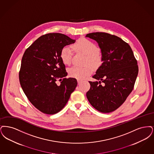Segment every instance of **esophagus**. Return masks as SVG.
Instances as JSON below:
<instances>
[{
  "instance_id": "34e87169",
  "label": "esophagus",
  "mask_w": 154,
  "mask_h": 154,
  "mask_svg": "<svg viewBox=\"0 0 154 154\" xmlns=\"http://www.w3.org/2000/svg\"><path fill=\"white\" fill-rule=\"evenodd\" d=\"M81 82H82V80H79V79L78 80V84H80Z\"/></svg>"
}]
</instances>
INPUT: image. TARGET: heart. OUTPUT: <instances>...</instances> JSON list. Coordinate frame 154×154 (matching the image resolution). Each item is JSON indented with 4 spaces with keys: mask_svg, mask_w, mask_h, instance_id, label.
<instances>
[{
    "mask_svg": "<svg viewBox=\"0 0 154 154\" xmlns=\"http://www.w3.org/2000/svg\"><path fill=\"white\" fill-rule=\"evenodd\" d=\"M73 50L69 46L64 47L60 51V56L62 62L66 65L71 63L73 51L76 54L85 55L83 68L72 67L68 69L69 76L82 80L86 78L92 72V69H98L103 63V54L97 45L92 41L86 38H80L71 45ZM90 66L91 67H90Z\"/></svg>",
    "mask_w": 154,
    "mask_h": 154,
    "instance_id": "obj_1",
    "label": "heart"
}]
</instances>
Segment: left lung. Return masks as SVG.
I'll return each mask as SVG.
<instances>
[{
  "mask_svg": "<svg viewBox=\"0 0 154 154\" xmlns=\"http://www.w3.org/2000/svg\"><path fill=\"white\" fill-rule=\"evenodd\" d=\"M86 37L98 43L104 59L93 76L100 81H88L87 99L98 111L110 113L120 107L132 91L139 72L137 61L129 45L116 35L96 32Z\"/></svg>",
  "mask_w": 154,
  "mask_h": 154,
  "instance_id": "left-lung-1",
  "label": "left lung"
}]
</instances>
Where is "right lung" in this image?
<instances>
[{"label": "right lung", "mask_w": 154, "mask_h": 154, "mask_svg": "<svg viewBox=\"0 0 154 154\" xmlns=\"http://www.w3.org/2000/svg\"><path fill=\"white\" fill-rule=\"evenodd\" d=\"M75 42L63 34H46L23 55L19 72L20 86L32 104L43 113L59 112L77 86L75 78H66V67L60 56L63 47Z\"/></svg>", "instance_id": "obj_1"}]
</instances>
